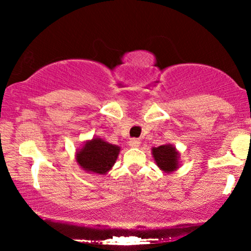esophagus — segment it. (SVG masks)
I'll return each instance as SVG.
<instances>
[{"label":"esophagus","mask_w":251,"mask_h":251,"mask_svg":"<svg viewBox=\"0 0 251 251\" xmlns=\"http://www.w3.org/2000/svg\"><path fill=\"white\" fill-rule=\"evenodd\" d=\"M128 145L131 146V148H138V146L140 145V140L137 139V138H132V139H129Z\"/></svg>","instance_id":"obj_1"}]
</instances>
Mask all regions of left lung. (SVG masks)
I'll return each instance as SVG.
<instances>
[{
  "mask_svg": "<svg viewBox=\"0 0 251 251\" xmlns=\"http://www.w3.org/2000/svg\"><path fill=\"white\" fill-rule=\"evenodd\" d=\"M152 155H153L158 168L162 171L166 172V174L176 171L179 166V163H178L179 154H178V151L176 150L175 146H172L171 144L153 148L152 149Z\"/></svg>",
  "mask_w": 251,
  "mask_h": 251,
  "instance_id": "left-lung-1",
  "label": "left lung"
}]
</instances>
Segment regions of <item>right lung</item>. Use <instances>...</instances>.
I'll return each mask as SVG.
<instances>
[{"instance_id": "add662e5", "label": "right lung", "mask_w": 251, "mask_h": 251, "mask_svg": "<svg viewBox=\"0 0 251 251\" xmlns=\"http://www.w3.org/2000/svg\"><path fill=\"white\" fill-rule=\"evenodd\" d=\"M120 148L101 138H93L76 152V162L89 174L106 175L116 163Z\"/></svg>"}]
</instances>
